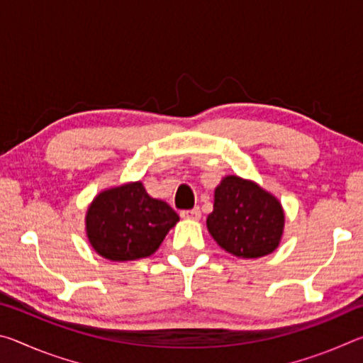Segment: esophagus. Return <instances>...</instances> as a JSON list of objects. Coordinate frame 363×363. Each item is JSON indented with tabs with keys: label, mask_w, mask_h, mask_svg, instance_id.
<instances>
[{
	"label": "esophagus",
	"mask_w": 363,
	"mask_h": 363,
	"mask_svg": "<svg viewBox=\"0 0 363 363\" xmlns=\"http://www.w3.org/2000/svg\"><path fill=\"white\" fill-rule=\"evenodd\" d=\"M181 218H184V219H192V220H199V219L201 218L200 208H194V210L181 211Z\"/></svg>",
	"instance_id": "34e87169"
}]
</instances>
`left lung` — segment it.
Returning a JSON list of instances; mask_svg holds the SVG:
<instances>
[{"label":"left lung","instance_id":"1","mask_svg":"<svg viewBox=\"0 0 363 363\" xmlns=\"http://www.w3.org/2000/svg\"><path fill=\"white\" fill-rule=\"evenodd\" d=\"M208 232L227 253L261 257L279 247L285 225L280 201L253 181L225 176L214 190Z\"/></svg>","mask_w":363,"mask_h":363}]
</instances>
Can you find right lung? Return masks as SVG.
Returning <instances> with one entry per match:
<instances>
[{"instance_id": "obj_1", "label": "right lung", "mask_w": 363, "mask_h": 363, "mask_svg": "<svg viewBox=\"0 0 363 363\" xmlns=\"http://www.w3.org/2000/svg\"><path fill=\"white\" fill-rule=\"evenodd\" d=\"M179 216L163 200L152 199L143 182L104 190L86 213V235L97 255L134 261L155 253Z\"/></svg>"}]
</instances>
